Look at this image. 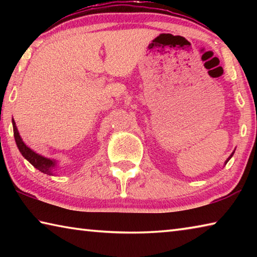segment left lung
<instances>
[{
	"mask_svg": "<svg viewBox=\"0 0 257 257\" xmlns=\"http://www.w3.org/2000/svg\"><path fill=\"white\" fill-rule=\"evenodd\" d=\"M233 153H234V152H232V154H231V155H230V156H229V158H228V159H227V161H225V164H227V163H228V161H229V160H230V159H231V158H232V155H233Z\"/></svg>",
	"mask_w": 257,
	"mask_h": 257,
	"instance_id": "obj_1",
	"label": "left lung"
}]
</instances>
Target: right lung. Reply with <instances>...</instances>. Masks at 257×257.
<instances>
[{
  "instance_id": "right-lung-1",
  "label": "right lung",
  "mask_w": 257,
  "mask_h": 257,
  "mask_svg": "<svg viewBox=\"0 0 257 257\" xmlns=\"http://www.w3.org/2000/svg\"><path fill=\"white\" fill-rule=\"evenodd\" d=\"M12 125H14V135H15L16 144H17V146H18L20 153L23 154L24 158L27 160L30 164L34 165V167L36 168L37 170H40L43 173H46V175L53 176L54 175V168L56 165L55 161L44 158V156L37 154L36 152L30 150L29 147L23 142V139H21L18 129H17L15 120H12Z\"/></svg>"
}]
</instances>
